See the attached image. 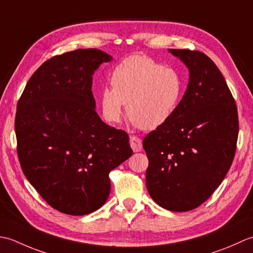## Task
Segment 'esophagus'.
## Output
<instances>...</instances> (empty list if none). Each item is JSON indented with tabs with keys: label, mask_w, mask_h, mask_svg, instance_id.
Instances as JSON below:
<instances>
[{
	"label": "esophagus",
	"mask_w": 253,
	"mask_h": 253,
	"mask_svg": "<svg viewBox=\"0 0 253 253\" xmlns=\"http://www.w3.org/2000/svg\"><path fill=\"white\" fill-rule=\"evenodd\" d=\"M130 145L134 152H141L143 148V144H142L141 138L137 136H134V135L130 137Z\"/></svg>",
	"instance_id": "esophagus-1"
}]
</instances>
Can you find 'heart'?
<instances>
[{"instance_id":"b5f03b06","label":"heart","mask_w":253,"mask_h":253,"mask_svg":"<svg viewBox=\"0 0 253 253\" xmlns=\"http://www.w3.org/2000/svg\"><path fill=\"white\" fill-rule=\"evenodd\" d=\"M112 89L101 92V109L107 121L119 122L122 107L133 125L154 130L173 116L181 99L183 84L178 72L144 54L130 55L113 70Z\"/></svg>"}]
</instances>
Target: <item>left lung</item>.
<instances>
[{"label": "left lung", "instance_id": "left-lung-1", "mask_svg": "<svg viewBox=\"0 0 253 253\" xmlns=\"http://www.w3.org/2000/svg\"><path fill=\"white\" fill-rule=\"evenodd\" d=\"M190 72L188 88L165 125L143 140L151 198L172 212L197 209L213 194L233 164L239 121L217 66L197 50L169 49Z\"/></svg>", "mask_w": 253, "mask_h": 253}]
</instances>
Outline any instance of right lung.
<instances>
[{"label":"right lung","instance_id":"1","mask_svg":"<svg viewBox=\"0 0 253 253\" xmlns=\"http://www.w3.org/2000/svg\"><path fill=\"white\" fill-rule=\"evenodd\" d=\"M112 58L77 49L43 62L17 102V155L26 178L51 208L86 215L110 193L109 173L133 151L126 131L95 110L92 74Z\"/></svg>","mask_w":253,"mask_h":253}]
</instances>
